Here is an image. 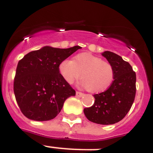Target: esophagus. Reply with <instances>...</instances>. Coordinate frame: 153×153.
<instances>
[{"instance_id": "1", "label": "esophagus", "mask_w": 153, "mask_h": 153, "mask_svg": "<svg viewBox=\"0 0 153 153\" xmlns=\"http://www.w3.org/2000/svg\"><path fill=\"white\" fill-rule=\"evenodd\" d=\"M76 95L77 97H79V98H81V97H83L84 95V93H82V92H79V91H76Z\"/></svg>"}]
</instances>
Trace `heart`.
<instances>
[{
    "instance_id": "heart-1",
    "label": "heart",
    "mask_w": 153,
    "mask_h": 153,
    "mask_svg": "<svg viewBox=\"0 0 153 153\" xmlns=\"http://www.w3.org/2000/svg\"><path fill=\"white\" fill-rule=\"evenodd\" d=\"M59 73L68 84H73L80 77L81 85L92 93L104 91L111 85L114 73L107 62L89 53H80L72 61L65 59L59 64Z\"/></svg>"
}]
</instances>
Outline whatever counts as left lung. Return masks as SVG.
I'll use <instances>...</instances> for the list:
<instances>
[{"mask_svg": "<svg viewBox=\"0 0 153 153\" xmlns=\"http://www.w3.org/2000/svg\"><path fill=\"white\" fill-rule=\"evenodd\" d=\"M102 55L112 65L114 80L105 91L94 94V105L84 108V113L91 122L114 124L124 118L133 105L136 94V74L120 55L108 51L102 52Z\"/></svg>", "mask_w": 153, "mask_h": 153, "instance_id": "8db88e82", "label": "left lung"}]
</instances>
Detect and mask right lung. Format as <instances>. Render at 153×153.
<instances>
[{
    "instance_id": "add662e5",
    "label": "right lung",
    "mask_w": 153,
    "mask_h": 153,
    "mask_svg": "<svg viewBox=\"0 0 153 153\" xmlns=\"http://www.w3.org/2000/svg\"><path fill=\"white\" fill-rule=\"evenodd\" d=\"M81 48L43 47L30 51L16 68L14 93L22 114L28 119L47 121L60 113L65 101L76 91L59 73V64Z\"/></svg>"
}]
</instances>
